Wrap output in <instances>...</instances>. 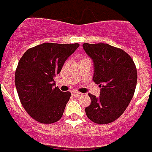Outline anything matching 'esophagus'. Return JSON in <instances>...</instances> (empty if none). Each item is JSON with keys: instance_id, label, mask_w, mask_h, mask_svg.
Returning <instances> with one entry per match:
<instances>
[{"instance_id": "34e87169", "label": "esophagus", "mask_w": 152, "mask_h": 152, "mask_svg": "<svg viewBox=\"0 0 152 152\" xmlns=\"http://www.w3.org/2000/svg\"><path fill=\"white\" fill-rule=\"evenodd\" d=\"M71 94L74 96H79L82 95V93H80V92H78L77 91H71Z\"/></svg>"}]
</instances>
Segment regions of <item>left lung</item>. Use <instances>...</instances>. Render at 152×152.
<instances>
[{
	"mask_svg": "<svg viewBox=\"0 0 152 152\" xmlns=\"http://www.w3.org/2000/svg\"><path fill=\"white\" fill-rule=\"evenodd\" d=\"M83 47L93 61L92 79L102 88L98 97L88 94L91 102L85 112L92 122L106 124L129 105L137 80L136 66L129 54L109 44L83 43Z\"/></svg>",
	"mask_w": 152,
	"mask_h": 152,
	"instance_id": "8db88e82",
	"label": "left lung"
}]
</instances>
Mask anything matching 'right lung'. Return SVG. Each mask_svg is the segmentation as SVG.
<instances>
[{
  "label": "right lung",
  "instance_id": "1",
  "mask_svg": "<svg viewBox=\"0 0 152 152\" xmlns=\"http://www.w3.org/2000/svg\"><path fill=\"white\" fill-rule=\"evenodd\" d=\"M78 43H42L25 51L19 60L15 83L21 104L32 118L42 124L60 120L69 100V91L55 87L54 77Z\"/></svg>",
  "mask_w": 152,
  "mask_h": 152
}]
</instances>
